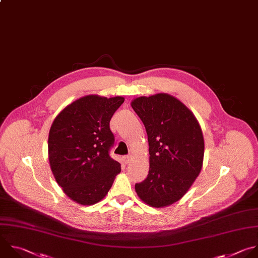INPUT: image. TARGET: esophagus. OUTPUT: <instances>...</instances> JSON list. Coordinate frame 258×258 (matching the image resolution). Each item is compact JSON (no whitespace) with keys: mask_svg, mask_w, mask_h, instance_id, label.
Masks as SVG:
<instances>
[{"mask_svg":"<svg viewBox=\"0 0 258 258\" xmlns=\"http://www.w3.org/2000/svg\"><path fill=\"white\" fill-rule=\"evenodd\" d=\"M123 161H124L125 164H128V163H131V161H132V157H131V156H124V157H123Z\"/></svg>","mask_w":258,"mask_h":258,"instance_id":"1","label":"esophagus"}]
</instances>
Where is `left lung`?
I'll use <instances>...</instances> for the list:
<instances>
[{
	"instance_id": "obj_1",
	"label": "left lung",
	"mask_w": 258,
	"mask_h": 258,
	"mask_svg": "<svg viewBox=\"0 0 258 258\" xmlns=\"http://www.w3.org/2000/svg\"><path fill=\"white\" fill-rule=\"evenodd\" d=\"M131 105L145 125L150 154L149 174L136 184V192L150 207H168L188 191L201 173V125L186 105L166 93L135 98Z\"/></svg>"
}]
</instances>
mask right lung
<instances>
[{
	"label": "right lung",
	"instance_id": "1",
	"mask_svg": "<svg viewBox=\"0 0 258 258\" xmlns=\"http://www.w3.org/2000/svg\"><path fill=\"white\" fill-rule=\"evenodd\" d=\"M124 98L81 97L54 118L48 135V160L55 181L74 202L99 203L108 194L120 164L110 158L114 136L109 121Z\"/></svg>",
	"mask_w": 258,
	"mask_h": 258
}]
</instances>
